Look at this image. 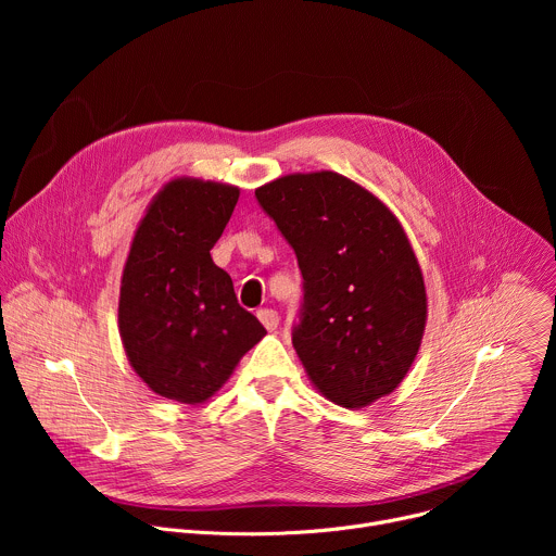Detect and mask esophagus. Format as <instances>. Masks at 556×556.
Masks as SVG:
<instances>
[{"label":"esophagus","mask_w":556,"mask_h":556,"mask_svg":"<svg viewBox=\"0 0 556 556\" xmlns=\"http://www.w3.org/2000/svg\"><path fill=\"white\" fill-rule=\"evenodd\" d=\"M257 319L264 324V328H266L268 332H275L277 326H279V316H277V312L270 309V307L260 309V312H257Z\"/></svg>","instance_id":"34e87169"}]
</instances>
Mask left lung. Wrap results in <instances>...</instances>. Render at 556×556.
Wrapping results in <instances>:
<instances>
[{"mask_svg": "<svg viewBox=\"0 0 556 556\" xmlns=\"http://www.w3.org/2000/svg\"><path fill=\"white\" fill-rule=\"evenodd\" d=\"M255 195L303 275L292 345L309 382L348 409L376 403L405 380L427 326L425 277L403 224L334 172L288 174Z\"/></svg>", "mask_w": 556, "mask_h": 556, "instance_id": "left-lung-1", "label": "left lung"}]
</instances>
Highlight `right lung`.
<instances>
[{"instance_id":"right-lung-1","label":"right lung","mask_w":556,"mask_h":556,"mask_svg":"<svg viewBox=\"0 0 556 556\" xmlns=\"http://www.w3.org/2000/svg\"><path fill=\"white\" fill-rule=\"evenodd\" d=\"M240 189L174 178L149 202L121 277L118 332L129 365L157 395L206 403L266 330L237 303L211 249Z\"/></svg>"}]
</instances>
